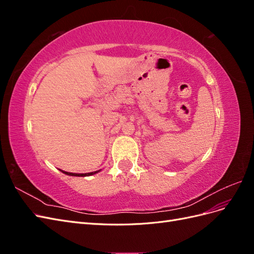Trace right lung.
<instances>
[{"mask_svg": "<svg viewBox=\"0 0 254 254\" xmlns=\"http://www.w3.org/2000/svg\"><path fill=\"white\" fill-rule=\"evenodd\" d=\"M65 175H68V176H77V177H84V176H91V175H94L96 173H98L99 171H96V172H92V173H88V174H73V173H67V172H64L61 171Z\"/></svg>", "mask_w": 254, "mask_h": 254, "instance_id": "add662e5", "label": "right lung"}]
</instances>
